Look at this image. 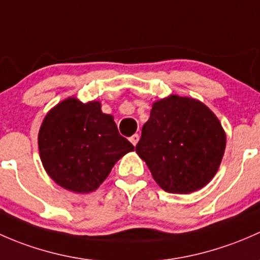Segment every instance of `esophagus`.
Returning a JSON list of instances; mask_svg holds the SVG:
<instances>
[{
    "label": "esophagus",
    "instance_id": "obj_1",
    "mask_svg": "<svg viewBox=\"0 0 260 260\" xmlns=\"http://www.w3.org/2000/svg\"><path fill=\"white\" fill-rule=\"evenodd\" d=\"M139 139H140V136H139V134H134V135L131 136V138H130V141H131V144H133L134 146H136V144H138Z\"/></svg>",
    "mask_w": 260,
    "mask_h": 260
}]
</instances>
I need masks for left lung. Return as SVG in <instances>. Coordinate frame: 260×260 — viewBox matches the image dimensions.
Instances as JSON below:
<instances>
[{"mask_svg": "<svg viewBox=\"0 0 260 260\" xmlns=\"http://www.w3.org/2000/svg\"><path fill=\"white\" fill-rule=\"evenodd\" d=\"M225 145V131L205 104L170 95L152 104L135 150L160 188L190 194L215 176Z\"/></svg>", "mask_w": 260, "mask_h": 260, "instance_id": "1", "label": "left lung"}]
</instances>
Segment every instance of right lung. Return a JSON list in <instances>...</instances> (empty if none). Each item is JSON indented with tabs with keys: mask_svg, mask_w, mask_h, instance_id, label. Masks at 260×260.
Segmentation results:
<instances>
[{
	"mask_svg": "<svg viewBox=\"0 0 260 260\" xmlns=\"http://www.w3.org/2000/svg\"><path fill=\"white\" fill-rule=\"evenodd\" d=\"M134 145L119 134L114 116L100 101L82 103L76 96L47 112L39 131V152L47 175L61 188L95 191L115 164Z\"/></svg>",
	"mask_w": 260,
	"mask_h": 260,
	"instance_id": "obj_1",
	"label": "right lung"
}]
</instances>
